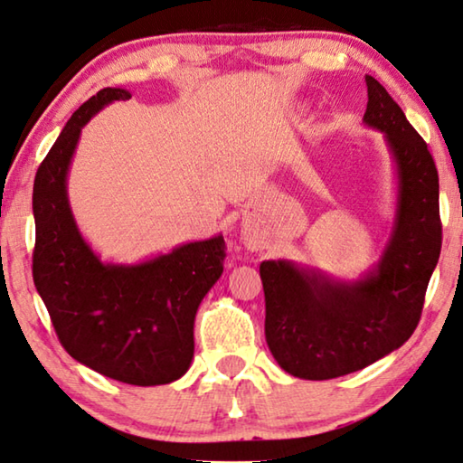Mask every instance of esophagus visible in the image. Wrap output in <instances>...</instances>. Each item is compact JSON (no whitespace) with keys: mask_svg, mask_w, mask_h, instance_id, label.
<instances>
[{"mask_svg":"<svg viewBox=\"0 0 463 463\" xmlns=\"http://www.w3.org/2000/svg\"><path fill=\"white\" fill-rule=\"evenodd\" d=\"M248 246H250V248H256V241H254L252 238H248Z\"/></svg>","mask_w":463,"mask_h":463,"instance_id":"1","label":"esophagus"}]
</instances>
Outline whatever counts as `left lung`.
Instances as JSON below:
<instances>
[{
  "mask_svg": "<svg viewBox=\"0 0 463 463\" xmlns=\"http://www.w3.org/2000/svg\"><path fill=\"white\" fill-rule=\"evenodd\" d=\"M365 83L363 123L383 135L396 174V209L380 260L353 281L287 259L260 262L264 336L281 369L299 380H335L402 346L420 320L441 254L433 156L388 90L371 75Z\"/></svg>",
  "mask_w": 463,
  "mask_h": 463,
  "instance_id": "obj_1",
  "label": "left lung"
}]
</instances>
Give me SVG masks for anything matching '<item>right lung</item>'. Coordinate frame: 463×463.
Instances as JSON below:
<instances>
[{"label":"right lung","instance_id":"right-lung-1","mask_svg":"<svg viewBox=\"0 0 463 463\" xmlns=\"http://www.w3.org/2000/svg\"><path fill=\"white\" fill-rule=\"evenodd\" d=\"M128 98L125 88H104L83 102L36 172L33 277L75 361L123 383L162 385L191 367L194 316L222 277L225 241L217 233L125 264L104 262L81 236L67 194L81 128L104 106Z\"/></svg>","mask_w":463,"mask_h":463}]
</instances>
